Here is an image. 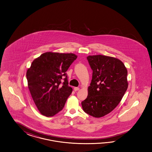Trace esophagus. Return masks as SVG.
I'll use <instances>...</instances> for the list:
<instances>
[{"mask_svg":"<svg viewBox=\"0 0 152 152\" xmlns=\"http://www.w3.org/2000/svg\"><path fill=\"white\" fill-rule=\"evenodd\" d=\"M79 90H80V88H76V87L74 88V91H78Z\"/></svg>","mask_w":152,"mask_h":152,"instance_id":"obj_1","label":"esophagus"}]
</instances>
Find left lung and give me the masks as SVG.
Instances as JSON below:
<instances>
[{"label":"left lung","instance_id":"8db88e82","mask_svg":"<svg viewBox=\"0 0 152 152\" xmlns=\"http://www.w3.org/2000/svg\"><path fill=\"white\" fill-rule=\"evenodd\" d=\"M93 71L87 98L81 102L83 111L95 118H101L113 110L121 100L128 83V71L123 62L113 57L88 56Z\"/></svg>","mask_w":152,"mask_h":152}]
</instances>
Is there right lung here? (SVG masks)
<instances>
[{"mask_svg":"<svg viewBox=\"0 0 152 152\" xmlns=\"http://www.w3.org/2000/svg\"><path fill=\"white\" fill-rule=\"evenodd\" d=\"M77 57L74 53L47 52L33 60L27 69L28 87L42 115L53 116L63 109L72 91L65 72Z\"/></svg>","mask_w":152,"mask_h":152,"instance_id":"right-lung-1","label":"right lung"}]
</instances>
